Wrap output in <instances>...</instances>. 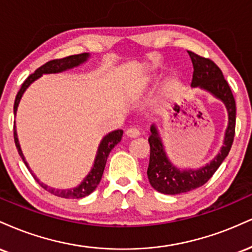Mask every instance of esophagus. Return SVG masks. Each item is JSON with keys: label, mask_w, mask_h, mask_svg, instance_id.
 I'll return each instance as SVG.
<instances>
[{"label": "esophagus", "mask_w": 252, "mask_h": 252, "mask_svg": "<svg viewBox=\"0 0 252 252\" xmlns=\"http://www.w3.org/2000/svg\"><path fill=\"white\" fill-rule=\"evenodd\" d=\"M126 135H127V137H131V138H137V137H139V135H140V131H139L138 127L132 126V127H129V128L126 131Z\"/></svg>", "instance_id": "1"}]
</instances>
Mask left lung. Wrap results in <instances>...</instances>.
Segmentation results:
<instances>
[{
    "mask_svg": "<svg viewBox=\"0 0 252 252\" xmlns=\"http://www.w3.org/2000/svg\"><path fill=\"white\" fill-rule=\"evenodd\" d=\"M192 64V87H202L211 92L215 96L225 103L229 112V126L225 132L224 145L220 153L199 170L179 171L171 165L165 155L164 147L155 126H151L150 144V164L147 168V177L153 189L164 194H179L200 188L214 176L221 162L231 150L236 129V101L229 84L224 79L220 68L208 58L188 50Z\"/></svg>",
    "mask_w": 252,
    "mask_h": 252,
    "instance_id": "8db88e82",
    "label": "left lung"
}]
</instances>
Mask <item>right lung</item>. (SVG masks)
Segmentation results:
<instances>
[{"label":"right lung","mask_w":252,"mask_h":252,"mask_svg":"<svg viewBox=\"0 0 252 252\" xmlns=\"http://www.w3.org/2000/svg\"><path fill=\"white\" fill-rule=\"evenodd\" d=\"M87 58H88L87 53H81V54L69 55V56H66V58L50 60L48 62H46L44 64H42L41 67H38L34 73L31 74V75H29L28 78L25 80V82H23L22 86H21L19 93H17L16 97H15L14 114H16L17 106H19L20 99H21V96H22L23 92L27 90V87H28V86L31 85L32 81H35L37 78H40L42 74L63 72V70L69 69V68L79 66L80 63H82V62H85L86 60H87ZM121 137H123V131H121V129H117V131L108 133V134L102 139V141L100 143L99 150H97L96 158H95V161H94L93 168H92L90 174L86 177V178L84 179V182H82L81 184L78 186V188L70 189V190H55V189L48 188L47 185H44V184H42V183L38 182V179H36V177H35L34 173L31 171L32 176L34 177L35 180H36L38 184L42 186L44 190H47L49 193L54 194V196H58L61 198H72V199H79V198L88 196V194H91L92 192L95 190L97 184H99L100 180H101V177H102L103 170H105V165H106V161H107V157L109 155V152L113 150V147L115 146V145H117L118 143H120ZM14 141H15V145H16L17 152H19V155L21 156V158H22V160L25 161L27 168H29L28 164H27V161L25 160V157H23L22 151H21L15 126H14ZM29 170H31V168H29Z\"/></svg>","instance_id":"right-lung-1"}]
</instances>
